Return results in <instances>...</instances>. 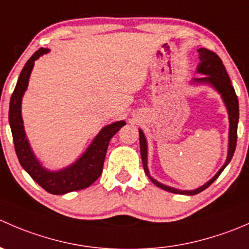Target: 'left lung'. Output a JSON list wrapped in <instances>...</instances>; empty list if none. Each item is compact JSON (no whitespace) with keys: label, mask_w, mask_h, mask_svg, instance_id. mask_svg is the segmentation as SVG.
Returning a JSON list of instances; mask_svg holds the SVG:
<instances>
[{"label":"left lung","mask_w":249,"mask_h":249,"mask_svg":"<svg viewBox=\"0 0 249 249\" xmlns=\"http://www.w3.org/2000/svg\"><path fill=\"white\" fill-rule=\"evenodd\" d=\"M199 52V59L200 62L197 65L196 73L203 74L201 78H193L190 80V84L193 85H210L212 87L218 94L222 97L223 102H224L225 107H227L228 115H229V144H228V155L227 160H225L224 165L220 167V170L211 178L208 182H206L205 184L201 187L196 188L194 190H180L176 189V188L169 187L166 184H162L159 180H157L155 178H153L150 176L149 170H148V143L145 140L144 134H143L142 130H139L140 132V149H141V158H142V164L143 169H144L145 175L149 177V179L154 183L157 187L161 188V189L166 190V192L173 193V194H182V195H196L199 193H201L202 190H205L206 188L210 187L218 177H219L220 173L223 172V170L227 167V165L229 164L230 160H231L233 152H235L236 148V141H237V124H238V100L237 96L235 94V89L231 85V80H230L229 76L227 73V70H225L224 65H223L222 60L215 53L211 52V50L205 49V48H200L197 49Z\"/></svg>","instance_id":"left-lung-1"}]
</instances>
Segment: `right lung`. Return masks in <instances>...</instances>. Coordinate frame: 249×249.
<instances>
[{
  "instance_id": "add662e5",
  "label": "right lung",
  "mask_w": 249,
  "mask_h": 249,
  "mask_svg": "<svg viewBox=\"0 0 249 249\" xmlns=\"http://www.w3.org/2000/svg\"><path fill=\"white\" fill-rule=\"evenodd\" d=\"M48 53H49V49L47 48H41L37 50L27 60L24 69L20 72L19 79H18L16 89L11 97V104H9V125H11L12 135H13L17 157L22 169L48 193L54 195H64L90 187L101 176L109 141L126 123L124 120H120V122L112 123L102 127L96 137L90 143L89 147L85 149V152L69 166L56 170V171L46 169L42 162L37 159L27 140L24 122H22L21 102L22 96L29 85V79L35 66V61Z\"/></svg>"
}]
</instances>
